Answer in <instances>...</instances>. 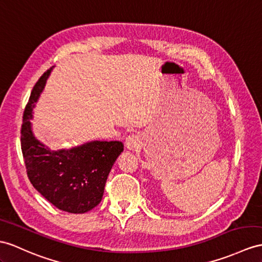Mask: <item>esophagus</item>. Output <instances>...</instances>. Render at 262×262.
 <instances>
[{
	"label": "esophagus",
	"mask_w": 262,
	"mask_h": 262,
	"mask_svg": "<svg viewBox=\"0 0 262 262\" xmlns=\"http://www.w3.org/2000/svg\"><path fill=\"white\" fill-rule=\"evenodd\" d=\"M141 144H142L141 138H140V136H138V135L129 136L125 140V148L127 150H131V151L138 150L140 146H141Z\"/></svg>",
	"instance_id": "esophagus-1"
}]
</instances>
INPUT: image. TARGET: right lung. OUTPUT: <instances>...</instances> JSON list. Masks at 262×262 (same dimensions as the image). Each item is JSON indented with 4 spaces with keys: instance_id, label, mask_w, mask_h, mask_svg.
<instances>
[{
    "instance_id": "1",
    "label": "right lung",
    "mask_w": 262,
    "mask_h": 262,
    "mask_svg": "<svg viewBox=\"0 0 262 262\" xmlns=\"http://www.w3.org/2000/svg\"><path fill=\"white\" fill-rule=\"evenodd\" d=\"M53 68L36 82L25 107L22 153L31 183L49 202L62 211L84 213L101 202L107 176L123 152V143L94 140L69 149L51 150L36 139L31 120Z\"/></svg>"
}]
</instances>
